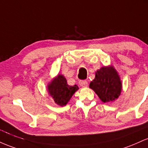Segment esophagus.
<instances>
[{
  "mask_svg": "<svg viewBox=\"0 0 148 148\" xmlns=\"http://www.w3.org/2000/svg\"><path fill=\"white\" fill-rule=\"evenodd\" d=\"M79 85L82 87H86L88 86V82L86 80H80L79 82Z\"/></svg>",
  "mask_w": 148,
  "mask_h": 148,
  "instance_id": "1",
  "label": "esophagus"
}]
</instances>
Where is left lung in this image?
<instances>
[{
  "label": "left lung",
  "instance_id": "8db88e82",
  "mask_svg": "<svg viewBox=\"0 0 148 148\" xmlns=\"http://www.w3.org/2000/svg\"><path fill=\"white\" fill-rule=\"evenodd\" d=\"M89 87L102 102H113L120 96L122 83L117 70L110 65L96 71L95 78L90 82Z\"/></svg>",
  "mask_w": 148,
  "mask_h": 148
}]
</instances>
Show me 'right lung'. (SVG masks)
<instances>
[{
	"label": "right lung",
	"mask_w": 148,
	"mask_h": 148,
	"mask_svg": "<svg viewBox=\"0 0 148 148\" xmlns=\"http://www.w3.org/2000/svg\"><path fill=\"white\" fill-rule=\"evenodd\" d=\"M47 92L54 103L59 106H64L69 103L73 95L79 89L78 86L68 84L66 77L58 74L48 83Z\"/></svg>",
	"instance_id": "1"
}]
</instances>
